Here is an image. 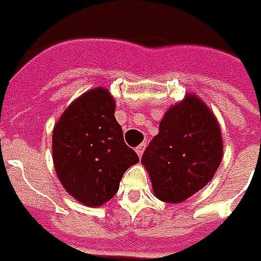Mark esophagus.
<instances>
[{
  "mask_svg": "<svg viewBox=\"0 0 261 261\" xmlns=\"http://www.w3.org/2000/svg\"><path fill=\"white\" fill-rule=\"evenodd\" d=\"M145 147H146L145 145H139L138 147H136V149H135V150H136V153H138V156H142V154H143V151H145Z\"/></svg>",
  "mask_w": 261,
  "mask_h": 261,
  "instance_id": "esophagus-1",
  "label": "esophagus"
}]
</instances>
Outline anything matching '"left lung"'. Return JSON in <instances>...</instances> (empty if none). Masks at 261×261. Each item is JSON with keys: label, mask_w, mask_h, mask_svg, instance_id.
I'll return each mask as SVG.
<instances>
[{"label": "left lung", "mask_w": 261, "mask_h": 261, "mask_svg": "<svg viewBox=\"0 0 261 261\" xmlns=\"http://www.w3.org/2000/svg\"><path fill=\"white\" fill-rule=\"evenodd\" d=\"M222 156V134L214 112L195 94H187L164 114L142 163L157 198L178 204L212 180Z\"/></svg>", "instance_id": "obj_1"}]
</instances>
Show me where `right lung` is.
<instances>
[{
    "label": "right lung",
    "mask_w": 261,
    "mask_h": 261,
    "mask_svg": "<svg viewBox=\"0 0 261 261\" xmlns=\"http://www.w3.org/2000/svg\"><path fill=\"white\" fill-rule=\"evenodd\" d=\"M115 99L104 87L75 98L53 127L51 150L59 180L87 206L110 201L122 175L139 157L123 142Z\"/></svg>",
    "instance_id": "add662e5"
}]
</instances>
